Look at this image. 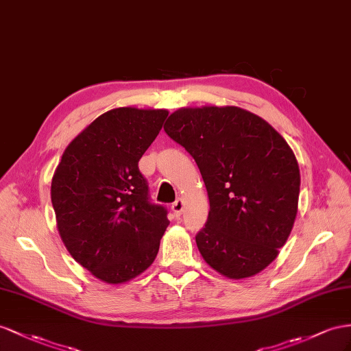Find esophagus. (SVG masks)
Wrapping results in <instances>:
<instances>
[{
  "label": "esophagus",
  "instance_id": "esophagus-1",
  "mask_svg": "<svg viewBox=\"0 0 351 351\" xmlns=\"http://www.w3.org/2000/svg\"><path fill=\"white\" fill-rule=\"evenodd\" d=\"M172 210H173L176 217H179V215H181L182 210H184V202L181 199H178L176 202H173L172 203Z\"/></svg>",
  "mask_w": 351,
  "mask_h": 351
}]
</instances>
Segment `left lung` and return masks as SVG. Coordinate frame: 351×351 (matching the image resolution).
<instances>
[{"label": "left lung", "mask_w": 351, "mask_h": 351, "mask_svg": "<svg viewBox=\"0 0 351 351\" xmlns=\"http://www.w3.org/2000/svg\"><path fill=\"white\" fill-rule=\"evenodd\" d=\"M165 132L195 160L210 210L195 243L230 278L271 264L298 210L300 167L291 147L261 117L239 106L181 108Z\"/></svg>", "instance_id": "obj_1"}]
</instances>
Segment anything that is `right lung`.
I'll return each instance as SVG.
<instances>
[{"instance_id":"add662e5","label":"right lung","mask_w":351,"mask_h":351,"mask_svg":"<svg viewBox=\"0 0 351 351\" xmlns=\"http://www.w3.org/2000/svg\"><path fill=\"white\" fill-rule=\"evenodd\" d=\"M166 110L115 108L66 147L51 181V204L68 252L95 277L123 283L154 263L169 226L149 200L138 163Z\"/></svg>"}]
</instances>
